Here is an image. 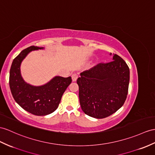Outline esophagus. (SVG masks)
I'll use <instances>...</instances> for the list:
<instances>
[{"label":"esophagus","mask_w":155,"mask_h":155,"mask_svg":"<svg viewBox=\"0 0 155 155\" xmlns=\"http://www.w3.org/2000/svg\"><path fill=\"white\" fill-rule=\"evenodd\" d=\"M78 78V75L76 74H73L72 75H71V79H72V81H76Z\"/></svg>","instance_id":"34e87169"}]
</instances>
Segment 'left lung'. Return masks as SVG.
Returning a JSON list of instances; mask_svg holds the SVG:
<instances>
[{
  "instance_id": "1",
  "label": "left lung",
  "mask_w": 155,
  "mask_h": 155,
  "mask_svg": "<svg viewBox=\"0 0 155 155\" xmlns=\"http://www.w3.org/2000/svg\"><path fill=\"white\" fill-rule=\"evenodd\" d=\"M112 60L81 72L77 80L81 108L93 118H104L114 114L126 99L129 67L118 55L114 54Z\"/></svg>"
}]
</instances>
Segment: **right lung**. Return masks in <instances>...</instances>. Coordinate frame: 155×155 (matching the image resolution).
<instances>
[{
  "label": "right lung",
  "instance_id": "obj_1",
  "mask_svg": "<svg viewBox=\"0 0 155 155\" xmlns=\"http://www.w3.org/2000/svg\"><path fill=\"white\" fill-rule=\"evenodd\" d=\"M44 47H29L22 51L13 60L10 70L9 85L15 101L25 110L36 116H46L55 111L68 87L71 77L55 76L43 85L35 86L25 82L21 76L20 66L30 52Z\"/></svg>",
  "mask_w": 155,
  "mask_h": 155
}]
</instances>
